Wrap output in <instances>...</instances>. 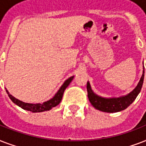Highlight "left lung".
Wrapping results in <instances>:
<instances>
[{"instance_id": "8db88e82", "label": "left lung", "mask_w": 146, "mask_h": 146, "mask_svg": "<svg viewBox=\"0 0 146 146\" xmlns=\"http://www.w3.org/2000/svg\"><path fill=\"white\" fill-rule=\"evenodd\" d=\"M144 70L145 68L143 66V75L141 76L140 80L136 88L129 94L118 98H104L98 96L92 91L91 85L88 81L86 86L88 98L92 105L97 110L107 113H115L125 110L135 101L139 93L140 92L144 81V74H145Z\"/></svg>"}]
</instances>
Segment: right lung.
Instances as JSON below:
<instances>
[{
	"mask_svg": "<svg viewBox=\"0 0 146 146\" xmlns=\"http://www.w3.org/2000/svg\"><path fill=\"white\" fill-rule=\"evenodd\" d=\"M74 78V76H70V78H68L67 80H65L64 82L63 83L60 88L59 89V90L57 92V93L55 94L54 96L50 98V100L47 101V102H44L43 103H36V104H33V103H26V102H22L20 100L17 99L14 96H13L12 95H10V92L7 91V89H6V91L7 92L8 96L10 97V98L11 99L14 104H16L17 105H18L19 107H20L21 108L24 109V110H26V111H32L33 113H38V112H43V111H49L50 109H52L54 107L57 106L60 104V102H61L62 98H63V95H64V92L65 91V89L67 88L70 83L71 82V81L73 80Z\"/></svg>",
	"mask_w": 146,
	"mask_h": 146,
	"instance_id": "obj_1",
	"label": "right lung"
}]
</instances>
